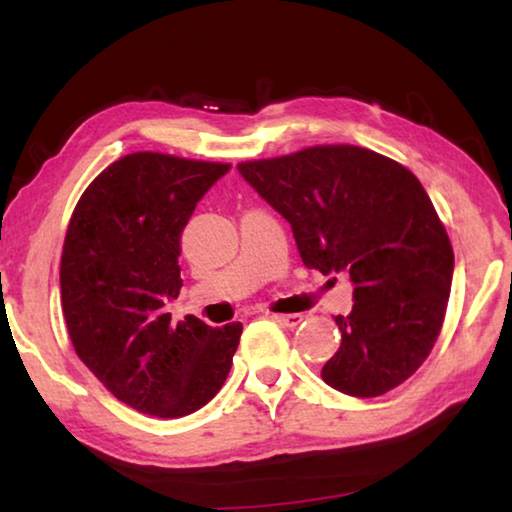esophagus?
Instances as JSON below:
<instances>
[{
    "mask_svg": "<svg viewBox=\"0 0 512 512\" xmlns=\"http://www.w3.org/2000/svg\"><path fill=\"white\" fill-rule=\"evenodd\" d=\"M275 323H280V325H284V327H298V325H302V320H305V316L302 314H273L271 316Z\"/></svg>",
    "mask_w": 512,
    "mask_h": 512,
    "instance_id": "obj_1",
    "label": "esophagus"
}]
</instances>
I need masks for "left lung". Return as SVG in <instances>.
<instances>
[{"mask_svg":"<svg viewBox=\"0 0 512 512\" xmlns=\"http://www.w3.org/2000/svg\"><path fill=\"white\" fill-rule=\"evenodd\" d=\"M291 223L307 268L348 273L350 316L320 377L352 397H377L418 370L436 343L452 289L454 250L420 180L386 155L350 144L311 146L237 164Z\"/></svg>","mask_w":512,"mask_h":512,"instance_id":"obj_1","label":"left lung"}]
</instances>
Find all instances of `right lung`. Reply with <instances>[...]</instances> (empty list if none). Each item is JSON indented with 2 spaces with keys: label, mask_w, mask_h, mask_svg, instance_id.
Instances as JSON below:
<instances>
[{
  "label": "right lung",
  "mask_w": 512,
  "mask_h": 512,
  "mask_svg": "<svg viewBox=\"0 0 512 512\" xmlns=\"http://www.w3.org/2000/svg\"><path fill=\"white\" fill-rule=\"evenodd\" d=\"M230 164L131 153L85 189L67 225L60 300L79 359L119 402L183 418L221 391L241 323L167 314L178 298L180 235Z\"/></svg>",
  "instance_id": "right-lung-1"
}]
</instances>
